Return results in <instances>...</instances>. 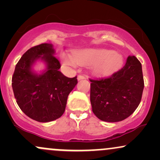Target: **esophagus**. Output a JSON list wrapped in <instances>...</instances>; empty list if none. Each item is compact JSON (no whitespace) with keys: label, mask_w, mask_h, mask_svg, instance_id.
Segmentation results:
<instances>
[{"label":"esophagus","mask_w":160,"mask_h":160,"mask_svg":"<svg viewBox=\"0 0 160 160\" xmlns=\"http://www.w3.org/2000/svg\"><path fill=\"white\" fill-rule=\"evenodd\" d=\"M83 79H85V77L82 76V75H79V76L78 77V80H83Z\"/></svg>","instance_id":"obj_1"}]
</instances>
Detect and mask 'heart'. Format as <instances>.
<instances>
[{"label": "heart", "mask_w": 160, "mask_h": 160, "mask_svg": "<svg viewBox=\"0 0 160 160\" xmlns=\"http://www.w3.org/2000/svg\"><path fill=\"white\" fill-rule=\"evenodd\" d=\"M61 60L68 67L89 65L92 72L98 75H108L120 68L123 57L113 50L104 49H83L73 53L72 56L63 53Z\"/></svg>", "instance_id": "obj_1"}]
</instances>
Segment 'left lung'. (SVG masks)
Segmentation results:
<instances>
[{"label": "left lung", "instance_id": "left-lung-1", "mask_svg": "<svg viewBox=\"0 0 160 160\" xmlns=\"http://www.w3.org/2000/svg\"><path fill=\"white\" fill-rule=\"evenodd\" d=\"M89 80L92 108L99 120L120 122L138 107L144 83L141 64L135 56H128L124 67L109 78Z\"/></svg>", "mask_w": 160, "mask_h": 160}]
</instances>
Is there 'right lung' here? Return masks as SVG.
<instances>
[{"label":"right lung","instance_id":"1","mask_svg":"<svg viewBox=\"0 0 160 160\" xmlns=\"http://www.w3.org/2000/svg\"><path fill=\"white\" fill-rule=\"evenodd\" d=\"M52 43H42L27 50L16 64L12 78L14 96L20 109L32 120L48 122L59 118L65 111L68 96L78 83L77 77H65L54 56ZM38 61L46 68L38 74L32 69Z\"/></svg>","mask_w":160,"mask_h":160}]
</instances>
